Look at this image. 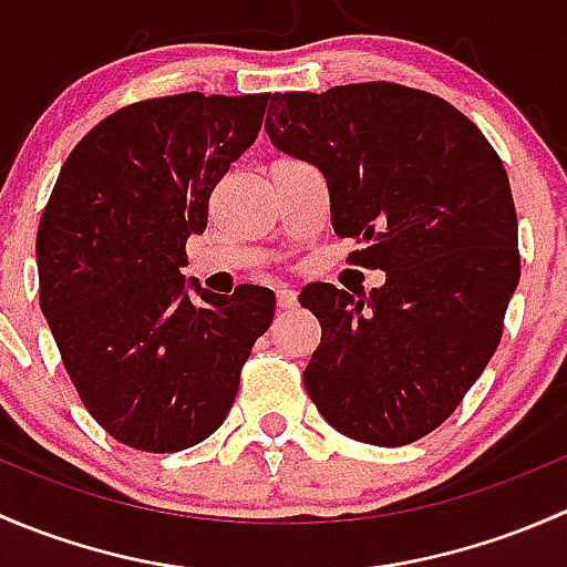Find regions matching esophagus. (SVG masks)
<instances>
[{
    "mask_svg": "<svg viewBox=\"0 0 567 567\" xmlns=\"http://www.w3.org/2000/svg\"><path fill=\"white\" fill-rule=\"evenodd\" d=\"M299 305V296H296V290H277V307L279 310H293V307Z\"/></svg>",
    "mask_w": 567,
    "mask_h": 567,
    "instance_id": "esophagus-1",
    "label": "esophagus"
}]
</instances>
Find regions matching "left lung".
<instances>
[{
	"instance_id": "left-lung-1",
	"label": "left lung",
	"mask_w": 567,
	"mask_h": 567,
	"mask_svg": "<svg viewBox=\"0 0 567 567\" xmlns=\"http://www.w3.org/2000/svg\"><path fill=\"white\" fill-rule=\"evenodd\" d=\"M274 147L312 164L368 296L307 285L320 323L305 386L331 427L375 447L436 431L494 357L522 277L511 181L483 131L439 95L390 82L271 95Z\"/></svg>"
}]
</instances>
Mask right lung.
<instances>
[{"instance_id": "right-lung-1", "label": "right lung", "mask_w": 567, "mask_h": 567, "mask_svg": "<svg viewBox=\"0 0 567 567\" xmlns=\"http://www.w3.org/2000/svg\"><path fill=\"white\" fill-rule=\"evenodd\" d=\"M268 95L181 93L101 120L71 151L38 227L40 310L93 420L145 453L208 439L274 320V293H187L186 241L255 142Z\"/></svg>"}]
</instances>
